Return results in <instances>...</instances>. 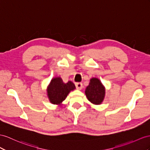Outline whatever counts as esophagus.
Listing matches in <instances>:
<instances>
[{
  "label": "esophagus",
  "mask_w": 150,
  "mask_h": 150,
  "mask_svg": "<svg viewBox=\"0 0 150 150\" xmlns=\"http://www.w3.org/2000/svg\"><path fill=\"white\" fill-rule=\"evenodd\" d=\"M75 86L76 89H79V90H81L83 87V84L82 82H77L75 83Z\"/></svg>",
  "instance_id": "esophagus-1"
}]
</instances>
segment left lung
<instances>
[{
    "label": "left lung",
    "mask_w": 150,
    "mask_h": 150,
    "mask_svg": "<svg viewBox=\"0 0 150 150\" xmlns=\"http://www.w3.org/2000/svg\"><path fill=\"white\" fill-rule=\"evenodd\" d=\"M86 96L90 102L94 105H100L105 96V88L97 78H92L85 91Z\"/></svg>",
    "instance_id": "left-lung-1"
}]
</instances>
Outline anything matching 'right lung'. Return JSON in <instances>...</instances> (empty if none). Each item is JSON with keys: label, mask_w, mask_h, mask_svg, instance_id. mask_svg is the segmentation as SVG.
I'll list each match as a JSON object with an SVG mask.
<instances>
[{"label": "right lung", "mask_w": 150, "mask_h": 150, "mask_svg": "<svg viewBox=\"0 0 150 150\" xmlns=\"http://www.w3.org/2000/svg\"><path fill=\"white\" fill-rule=\"evenodd\" d=\"M75 89V84L71 81L64 83L61 77L53 78L47 87V96L52 104L60 105L70 92Z\"/></svg>", "instance_id": "add662e5"}]
</instances>
